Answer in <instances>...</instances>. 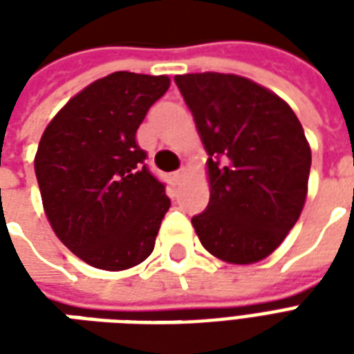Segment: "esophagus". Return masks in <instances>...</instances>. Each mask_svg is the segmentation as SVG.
I'll use <instances>...</instances> for the list:
<instances>
[{"label":"esophagus","mask_w":354,"mask_h":354,"mask_svg":"<svg viewBox=\"0 0 354 354\" xmlns=\"http://www.w3.org/2000/svg\"><path fill=\"white\" fill-rule=\"evenodd\" d=\"M184 176H185V169H180V170H176V172H172V174H170V178H172L174 182H180V180H182Z\"/></svg>","instance_id":"34e87169"}]
</instances>
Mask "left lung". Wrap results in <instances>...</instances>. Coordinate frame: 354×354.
<instances>
[{
  "instance_id": "left-lung-1",
  "label": "left lung",
  "mask_w": 354,
  "mask_h": 354,
  "mask_svg": "<svg viewBox=\"0 0 354 354\" xmlns=\"http://www.w3.org/2000/svg\"><path fill=\"white\" fill-rule=\"evenodd\" d=\"M208 153L210 201L192 223L201 245L230 263L267 258L296 225L311 147L286 102L233 73L176 75Z\"/></svg>"
}]
</instances>
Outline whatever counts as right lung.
Listing matches in <instances>:
<instances>
[{
  "label": "right lung",
  "mask_w": 354,
  "mask_h": 354,
  "mask_svg": "<svg viewBox=\"0 0 354 354\" xmlns=\"http://www.w3.org/2000/svg\"><path fill=\"white\" fill-rule=\"evenodd\" d=\"M169 85L167 75L109 73L75 94L39 140L35 178L50 227L96 269L123 271L153 252L170 199L136 131Z\"/></svg>",
  "instance_id": "1"
}]
</instances>
